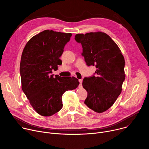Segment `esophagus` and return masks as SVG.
<instances>
[{
  "label": "esophagus",
  "instance_id": "1",
  "mask_svg": "<svg viewBox=\"0 0 149 149\" xmlns=\"http://www.w3.org/2000/svg\"><path fill=\"white\" fill-rule=\"evenodd\" d=\"M79 84L78 87H79V88H80V87H82V80L81 79H79Z\"/></svg>",
  "mask_w": 149,
  "mask_h": 149
}]
</instances>
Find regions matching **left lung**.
Masks as SVG:
<instances>
[{
	"instance_id": "1",
	"label": "left lung",
	"mask_w": 149,
	"mask_h": 149,
	"mask_svg": "<svg viewBox=\"0 0 149 149\" xmlns=\"http://www.w3.org/2000/svg\"><path fill=\"white\" fill-rule=\"evenodd\" d=\"M75 40L81 44V55L87 65L97 68L92 77L83 79L82 86L88 94L84 104L95 112L103 113L121 92L125 77L124 56L114 40L104 32L77 34Z\"/></svg>"
}]
</instances>
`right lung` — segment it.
<instances>
[{"mask_svg": "<svg viewBox=\"0 0 149 149\" xmlns=\"http://www.w3.org/2000/svg\"><path fill=\"white\" fill-rule=\"evenodd\" d=\"M71 36L45 30L33 36L24 49L20 64L22 89L33 109L42 116L58 112L63 106L62 94L79 84L75 77L52 74V70L62 64L59 57Z\"/></svg>", "mask_w": 149, "mask_h": 149, "instance_id": "1", "label": "right lung"}]
</instances>
